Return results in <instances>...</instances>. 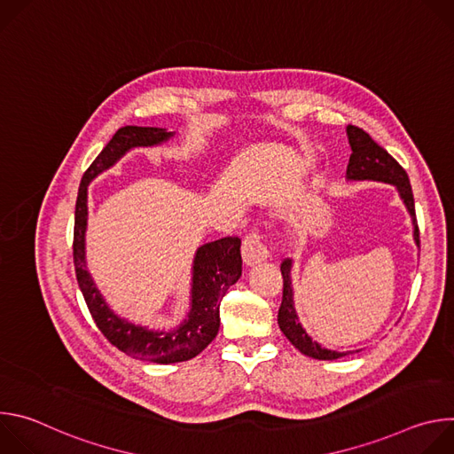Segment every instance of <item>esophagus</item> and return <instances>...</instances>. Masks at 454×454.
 I'll return each instance as SVG.
<instances>
[{"mask_svg": "<svg viewBox=\"0 0 454 454\" xmlns=\"http://www.w3.org/2000/svg\"><path fill=\"white\" fill-rule=\"evenodd\" d=\"M270 251L262 240V237L251 231L244 237L242 240V261L246 266H254V264H261L268 258Z\"/></svg>", "mask_w": 454, "mask_h": 454, "instance_id": "1", "label": "esophagus"}]
</instances>
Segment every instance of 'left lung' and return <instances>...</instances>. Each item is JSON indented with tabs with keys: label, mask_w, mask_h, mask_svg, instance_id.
I'll list each match as a JSON object with an SVG mask.
<instances>
[{
	"label": "left lung",
	"mask_w": 454,
	"mask_h": 454,
	"mask_svg": "<svg viewBox=\"0 0 454 454\" xmlns=\"http://www.w3.org/2000/svg\"><path fill=\"white\" fill-rule=\"evenodd\" d=\"M347 135H348V144L352 147L350 161L347 167V179L350 181H382V183H390L395 184L401 200L404 201L411 219H413V237L415 242L420 246V233H419V224H417V215H415V200H413V192L410 184V177L406 170L397 163L395 158L387 154L377 142L372 140L368 133H364L361 127L348 125L347 127ZM282 278H284V291H282V303L278 309V325L280 331L286 334V338L298 348L301 354L321 359V361H331V359H340L343 356H348L352 352H336L323 348L312 338L305 333V329L300 325L294 303H293V287H291V261L286 258L280 266ZM359 352V350H357Z\"/></svg>",
	"instance_id": "obj_1"
}]
</instances>
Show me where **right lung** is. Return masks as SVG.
Here are the masks:
<instances>
[{
	"label": "right lung",
	"mask_w": 454,
	"mask_h": 454,
	"mask_svg": "<svg viewBox=\"0 0 454 454\" xmlns=\"http://www.w3.org/2000/svg\"><path fill=\"white\" fill-rule=\"evenodd\" d=\"M174 133L160 127H120L102 153L84 172L75 205L74 264L79 287L98 331L111 345L127 356L160 364L188 361L201 354L219 333V307L226 291L242 275L240 239L224 237L201 246L192 268V309L174 331H149L118 317L106 303L86 270L84 233L88 223V184L100 172L114 165L129 149L151 147L167 142Z\"/></svg>",
	"instance_id": "obj_1"
}]
</instances>
